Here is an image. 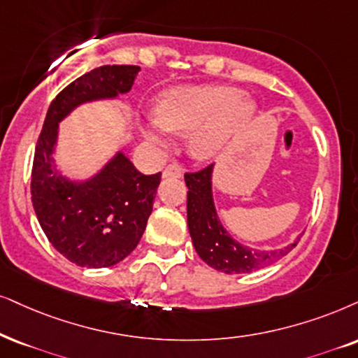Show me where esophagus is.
I'll return each instance as SVG.
<instances>
[{
  "label": "esophagus",
  "mask_w": 358,
  "mask_h": 358,
  "mask_svg": "<svg viewBox=\"0 0 358 358\" xmlns=\"http://www.w3.org/2000/svg\"><path fill=\"white\" fill-rule=\"evenodd\" d=\"M183 175V170L182 166H180L178 164H170L165 166L164 170V176H176V178H180V176Z\"/></svg>",
  "instance_id": "esophagus-1"
}]
</instances>
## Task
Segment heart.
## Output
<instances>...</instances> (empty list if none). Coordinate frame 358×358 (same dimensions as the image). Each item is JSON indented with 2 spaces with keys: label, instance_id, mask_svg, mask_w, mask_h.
<instances>
[{
  "label": "heart",
  "instance_id": "obj_1",
  "mask_svg": "<svg viewBox=\"0 0 358 358\" xmlns=\"http://www.w3.org/2000/svg\"><path fill=\"white\" fill-rule=\"evenodd\" d=\"M255 114V103L228 85H183L158 99L155 122L143 134L164 143V130L189 135V152L196 158H211L239 132Z\"/></svg>",
  "mask_w": 358,
  "mask_h": 358
}]
</instances>
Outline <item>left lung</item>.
<instances>
[{
  "mask_svg": "<svg viewBox=\"0 0 358 358\" xmlns=\"http://www.w3.org/2000/svg\"><path fill=\"white\" fill-rule=\"evenodd\" d=\"M211 169L206 165L196 171L185 173L188 229L198 256L213 269L226 274H244L264 268L286 256L296 244L275 251H255L234 241L220 224L211 198Z\"/></svg>",
  "mask_w": 358,
  "mask_h": 358,
  "instance_id": "8db88e82",
  "label": "left lung"
}]
</instances>
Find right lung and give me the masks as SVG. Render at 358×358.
<instances>
[{
  "label": "right lung",
  "mask_w": 358,
  "mask_h": 358,
  "mask_svg": "<svg viewBox=\"0 0 358 358\" xmlns=\"http://www.w3.org/2000/svg\"><path fill=\"white\" fill-rule=\"evenodd\" d=\"M138 71V66H101L72 80L49 106L36 143L31 170L36 216L49 243L80 268H108L137 248L162 173H140L119 153L90 182H66L51 157L57 124L80 102L130 90Z\"/></svg>",
  "instance_id": "1"
}]
</instances>
